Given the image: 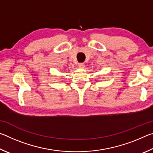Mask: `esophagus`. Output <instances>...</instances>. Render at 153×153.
<instances>
[{"label": "esophagus", "instance_id": "34e87169", "mask_svg": "<svg viewBox=\"0 0 153 153\" xmlns=\"http://www.w3.org/2000/svg\"><path fill=\"white\" fill-rule=\"evenodd\" d=\"M78 67H79V68H84L85 64L84 63H78Z\"/></svg>", "mask_w": 153, "mask_h": 153}]
</instances>
